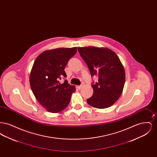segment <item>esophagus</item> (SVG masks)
Masks as SVG:
<instances>
[{
  "mask_svg": "<svg viewBox=\"0 0 157 157\" xmlns=\"http://www.w3.org/2000/svg\"><path fill=\"white\" fill-rule=\"evenodd\" d=\"M82 85H79V86H76V88L78 89V90H81L82 88Z\"/></svg>",
  "mask_w": 157,
  "mask_h": 157,
  "instance_id": "obj_1",
  "label": "esophagus"
}]
</instances>
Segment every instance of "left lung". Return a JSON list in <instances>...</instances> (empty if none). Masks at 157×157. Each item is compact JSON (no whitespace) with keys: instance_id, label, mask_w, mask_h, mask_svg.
<instances>
[{"instance_id":"1","label":"left lung","mask_w":157,"mask_h":157,"mask_svg":"<svg viewBox=\"0 0 157 157\" xmlns=\"http://www.w3.org/2000/svg\"><path fill=\"white\" fill-rule=\"evenodd\" d=\"M78 52L90 69L91 76H98V82L92 83L94 93L86 100L97 108L112 106L124 89L125 73L117 55L109 49L94 46L78 48Z\"/></svg>"}]
</instances>
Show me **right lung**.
Returning a JSON list of instances; mask_svg holds the SVG:
<instances>
[{
	"label": "right lung",
	"instance_id": "add662e5",
	"mask_svg": "<svg viewBox=\"0 0 157 157\" xmlns=\"http://www.w3.org/2000/svg\"><path fill=\"white\" fill-rule=\"evenodd\" d=\"M77 48H58L46 51L35 59L30 72V88L38 102L48 112L57 113L67 107L75 91L67 80L64 71L68 61L75 55Z\"/></svg>",
	"mask_w": 157,
	"mask_h": 157
}]
</instances>
